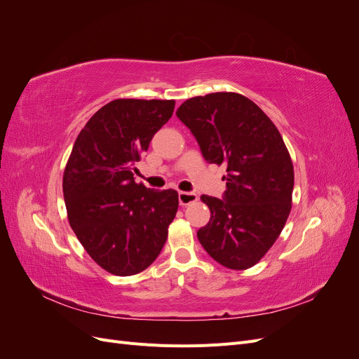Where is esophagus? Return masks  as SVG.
Masks as SVG:
<instances>
[{
	"mask_svg": "<svg viewBox=\"0 0 359 359\" xmlns=\"http://www.w3.org/2000/svg\"><path fill=\"white\" fill-rule=\"evenodd\" d=\"M178 201H180V205L186 206V205H190L193 202H196L198 201V194L193 193V191H180Z\"/></svg>",
	"mask_w": 359,
	"mask_h": 359,
	"instance_id": "1",
	"label": "esophagus"
}]
</instances>
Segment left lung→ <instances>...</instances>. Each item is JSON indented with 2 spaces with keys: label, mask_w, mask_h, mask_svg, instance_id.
Returning a JSON list of instances; mask_svg holds the SVG:
<instances>
[{
  "label": "left lung",
  "mask_w": 359,
  "mask_h": 359,
  "mask_svg": "<svg viewBox=\"0 0 359 359\" xmlns=\"http://www.w3.org/2000/svg\"><path fill=\"white\" fill-rule=\"evenodd\" d=\"M177 116L198 140L203 158L224 165L222 199L202 194L211 219L198 240L231 269L257 264L276 243L292 206L293 166L274 123L236 93H212L184 102Z\"/></svg>",
  "instance_id": "1"
}]
</instances>
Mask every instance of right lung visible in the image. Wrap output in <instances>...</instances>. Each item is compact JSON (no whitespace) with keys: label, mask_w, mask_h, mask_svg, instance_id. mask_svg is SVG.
I'll use <instances>...</instances> for the list:
<instances>
[{"label":"right lung","mask_w":359,"mask_h":359,"mask_svg":"<svg viewBox=\"0 0 359 359\" xmlns=\"http://www.w3.org/2000/svg\"><path fill=\"white\" fill-rule=\"evenodd\" d=\"M173 107V100H114L90 118L73 145L62 178L69 222L86 253L111 274L147 269L175 219L178 193L147 189L133 177Z\"/></svg>","instance_id":"1"}]
</instances>
